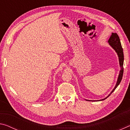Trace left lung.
I'll return each instance as SVG.
<instances>
[{
	"label": "left lung",
	"mask_w": 130,
	"mask_h": 130,
	"mask_svg": "<svg viewBox=\"0 0 130 130\" xmlns=\"http://www.w3.org/2000/svg\"><path fill=\"white\" fill-rule=\"evenodd\" d=\"M108 42L109 43V45L112 46V47L113 49L115 50L116 52L117 53L118 57H119V63H120V66L121 67V70L120 71L119 74L117 83H116V84L115 85V88H114V89L112 90V91L111 93H110L109 95L107 97V98H105V99H104L100 100V101L104 100L105 99H106L107 98H108V97L111 95V94L114 91H115V89L118 87V85H119V84L120 83L121 81H122V79L123 77V69H124V68H123V62H124V54H123V48L122 47V45H121V42L120 41V38H119V37L118 35L116 33H113V32H112L111 37H110L109 39ZM93 101H94V100H93Z\"/></svg>",
	"instance_id": "1"
}]
</instances>
